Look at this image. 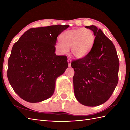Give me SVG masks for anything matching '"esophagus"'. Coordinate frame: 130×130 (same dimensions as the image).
Segmentation results:
<instances>
[{
	"instance_id": "1",
	"label": "esophagus",
	"mask_w": 130,
	"mask_h": 130,
	"mask_svg": "<svg viewBox=\"0 0 130 130\" xmlns=\"http://www.w3.org/2000/svg\"><path fill=\"white\" fill-rule=\"evenodd\" d=\"M67 62H68V64L69 67H70V64H71V60H70V59L68 58L67 60Z\"/></svg>"
}]
</instances>
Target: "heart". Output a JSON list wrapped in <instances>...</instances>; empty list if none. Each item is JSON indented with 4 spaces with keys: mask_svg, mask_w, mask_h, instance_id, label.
<instances>
[{
    "mask_svg": "<svg viewBox=\"0 0 130 130\" xmlns=\"http://www.w3.org/2000/svg\"><path fill=\"white\" fill-rule=\"evenodd\" d=\"M95 41L93 31L87 28L72 29L65 31L60 36V43L56 48L62 54L68 52L71 48V53L76 58H81L87 55L91 50Z\"/></svg>",
    "mask_w": 130,
    "mask_h": 130,
    "instance_id": "heart-1",
    "label": "heart"
}]
</instances>
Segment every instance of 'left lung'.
I'll return each mask as SVG.
<instances>
[{
  "label": "left lung",
  "mask_w": 130,
  "mask_h": 130,
  "mask_svg": "<svg viewBox=\"0 0 130 130\" xmlns=\"http://www.w3.org/2000/svg\"><path fill=\"white\" fill-rule=\"evenodd\" d=\"M95 36L94 44L84 57L74 60L71 66L74 91L78 102L87 106L104 104L111 96L118 82L119 62L112 42L100 29L86 26Z\"/></svg>",
  "instance_id": "obj_1"
}]
</instances>
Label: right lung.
<instances>
[{
	"instance_id": "add662e5",
	"label": "right lung",
	"mask_w": 130,
	"mask_h": 130,
	"mask_svg": "<svg viewBox=\"0 0 130 130\" xmlns=\"http://www.w3.org/2000/svg\"><path fill=\"white\" fill-rule=\"evenodd\" d=\"M68 25L31 28L23 34L11 50L7 75L17 95L30 103L48 99L56 78L68 67L67 57L56 55L57 37Z\"/></svg>"
}]
</instances>
